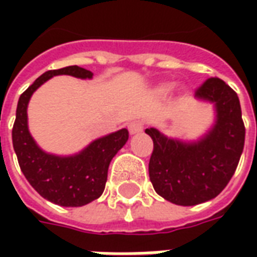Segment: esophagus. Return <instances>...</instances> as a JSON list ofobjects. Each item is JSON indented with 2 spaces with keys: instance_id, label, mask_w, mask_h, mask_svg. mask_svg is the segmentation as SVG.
Wrapping results in <instances>:
<instances>
[{
  "instance_id": "34e87169",
  "label": "esophagus",
  "mask_w": 257,
  "mask_h": 257,
  "mask_svg": "<svg viewBox=\"0 0 257 257\" xmlns=\"http://www.w3.org/2000/svg\"><path fill=\"white\" fill-rule=\"evenodd\" d=\"M128 131L131 135H139L143 132V123L139 121H134L128 125Z\"/></svg>"
}]
</instances>
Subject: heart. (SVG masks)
<instances>
[{"label":"heart","mask_w":257,"mask_h":257,"mask_svg":"<svg viewBox=\"0 0 257 257\" xmlns=\"http://www.w3.org/2000/svg\"><path fill=\"white\" fill-rule=\"evenodd\" d=\"M173 89H175V84H173V82H164V84H160L157 86L156 93L158 96H167L169 95Z\"/></svg>","instance_id":"obj_1"}]
</instances>
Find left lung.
I'll use <instances>...</instances> for the list:
<instances>
[{
	"label": "left lung",
	"mask_w": 257,
	"mask_h": 257,
	"mask_svg": "<svg viewBox=\"0 0 257 257\" xmlns=\"http://www.w3.org/2000/svg\"><path fill=\"white\" fill-rule=\"evenodd\" d=\"M215 107V122L197 140L168 138L146 129L154 143L149 175L158 195L182 206L210 201L223 191L237 169L245 126L237 93L220 78H209L195 92Z\"/></svg>",
	"instance_id": "obj_1"
}]
</instances>
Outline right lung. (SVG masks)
<instances>
[{"label": "right lung", "instance_id": "add662e5", "mask_svg": "<svg viewBox=\"0 0 257 257\" xmlns=\"http://www.w3.org/2000/svg\"><path fill=\"white\" fill-rule=\"evenodd\" d=\"M55 75H71L90 79L93 73L78 66L49 70L20 95L12 143L20 169L37 193L60 206H82L100 197L107 182L108 165L128 142V129L106 135L90 142L73 156H56L44 151L33 139L27 122V106L31 96Z\"/></svg>", "mask_w": 257, "mask_h": 257}]
</instances>
